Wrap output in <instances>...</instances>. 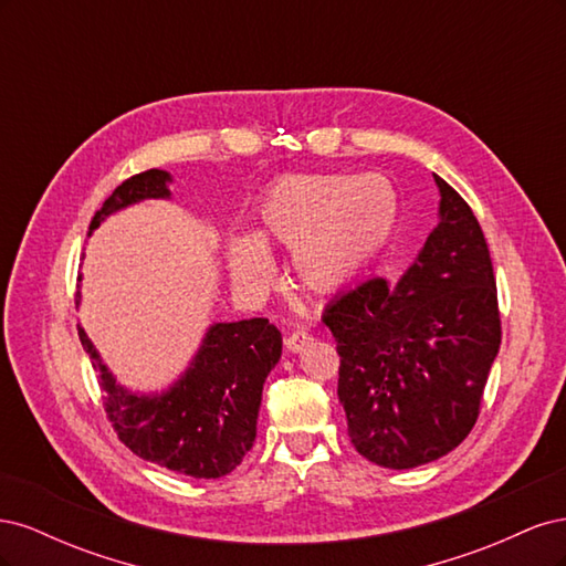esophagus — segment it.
Segmentation results:
<instances>
[{"label": "esophagus", "instance_id": "esophagus-1", "mask_svg": "<svg viewBox=\"0 0 566 566\" xmlns=\"http://www.w3.org/2000/svg\"><path fill=\"white\" fill-rule=\"evenodd\" d=\"M312 335L306 333V331H295V333H290L287 337H285V347H287V352H293V354H297V352H302L304 347H310L312 345Z\"/></svg>", "mask_w": 566, "mask_h": 566}]
</instances>
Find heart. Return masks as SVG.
<instances>
[{"mask_svg": "<svg viewBox=\"0 0 566 566\" xmlns=\"http://www.w3.org/2000/svg\"><path fill=\"white\" fill-rule=\"evenodd\" d=\"M397 219V191L380 175H290L256 202L252 238L229 243V271L238 285L260 287L273 271L266 250L293 248L297 281L333 293L378 256Z\"/></svg>", "mask_w": 566, "mask_h": 566, "instance_id": "1", "label": "heart"}]
</instances>
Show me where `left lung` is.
Here are the masks:
<instances>
[{
    "mask_svg": "<svg viewBox=\"0 0 566 566\" xmlns=\"http://www.w3.org/2000/svg\"><path fill=\"white\" fill-rule=\"evenodd\" d=\"M439 224L399 283L368 279L325 306L337 397L354 449L410 470L453 451L479 418L501 347L499 290L482 227L441 177Z\"/></svg>",
    "mask_w": 566,
    "mask_h": 566,
    "instance_id": "8db88e82",
    "label": "left lung"
}]
</instances>
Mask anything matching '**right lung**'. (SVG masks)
Returning <instances> with one entry per match:
<instances>
[{
    "label": "right lung",
    "mask_w": 566,
    "mask_h": 566,
    "mask_svg": "<svg viewBox=\"0 0 566 566\" xmlns=\"http://www.w3.org/2000/svg\"><path fill=\"white\" fill-rule=\"evenodd\" d=\"M169 181L163 169H148L119 184L94 214L90 235L115 210L169 198ZM77 333L98 375L106 416L132 453L196 479H219L241 465L256 437L264 380L283 347L281 331L269 318L214 323L191 368L156 397L117 385L87 333Z\"/></svg>",
    "instance_id": "obj_1"
}]
</instances>
